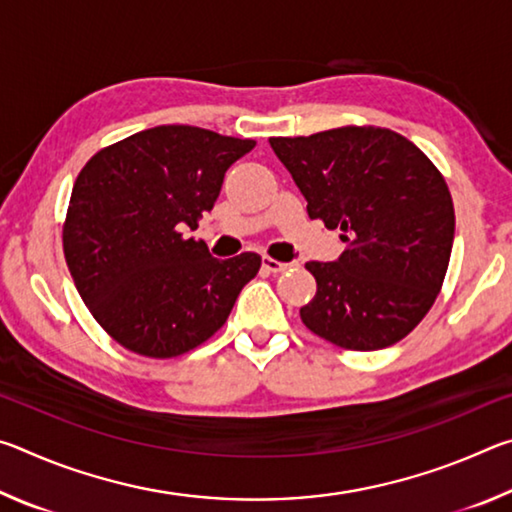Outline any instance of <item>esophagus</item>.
Returning <instances> with one entry per match:
<instances>
[{
	"label": "esophagus",
	"instance_id": "34e87169",
	"mask_svg": "<svg viewBox=\"0 0 512 512\" xmlns=\"http://www.w3.org/2000/svg\"><path fill=\"white\" fill-rule=\"evenodd\" d=\"M293 264H284V262H277V259H273V257H264L262 259V268L264 271H268V273H284V271H289Z\"/></svg>",
	"mask_w": 512,
	"mask_h": 512
}]
</instances>
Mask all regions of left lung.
Wrapping results in <instances>:
<instances>
[{
    "label": "left lung",
    "instance_id": "1",
    "mask_svg": "<svg viewBox=\"0 0 512 512\" xmlns=\"http://www.w3.org/2000/svg\"><path fill=\"white\" fill-rule=\"evenodd\" d=\"M307 201L309 219L341 230L336 262H307L316 296L300 318L345 350H381L427 316L454 244L445 178L418 146L375 126L271 137Z\"/></svg>",
    "mask_w": 512,
    "mask_h": 512
}]
</instances>
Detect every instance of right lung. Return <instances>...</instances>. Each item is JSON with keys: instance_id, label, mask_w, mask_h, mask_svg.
<instances>
[{"instance_id": "1", "label": "right lung", "mask_w": 512, "mask_h": 512, "mask_svg": "<svg viewBox=\"0 0 512 512\" xmlns=\"http://www.w3.org/2000/svg\"><path fill=\"white\" fill-rule=\"evenodd\" d=\"M255 149L196 126H155L101 149L76 178L63 250L97 323L126 350L171 359L228 320L262 257L216 259L185 239L232 164Z\"/></svg>"}]
</instances>
